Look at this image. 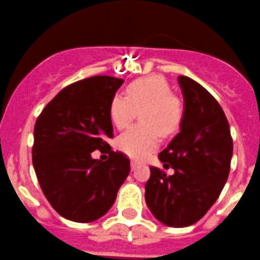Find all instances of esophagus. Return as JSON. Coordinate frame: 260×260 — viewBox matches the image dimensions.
Here are the masks:
<instances>
[{
    "label": "esophagus",
    "mask_w": 260,
    "mask_h": 260,
    "mask_svg": "<svg viewBox=\"0 0 260 260\" xmlns=\"http://www.w3.org/2000/svg\"><path fill=\"white\" fill-rule=\"evenodd\" d=\"M130 165H132V170H133V171H135L138 166H139V163H138L137 160H132V163H130Z\"/></svg>",
    "instance_id": "obj_1"
}]
</instances>
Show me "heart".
I'll list each match as a JSON object with an SVG mask.
<instances>
[{"instance_id": "obj_1", "label": "heart", "mask_w": 260, "mask_h": 260, "mask_svg": "<svg viewBox=\"0 0 260 260\" xmlns=\"http://www.w3.org/2000/svg\"><path fill=\"white\" fill-rule=\"evenodd\" d=\"M140 115L142 123L133 126L117 139V148L134 159L147 157L163 137L175 134L184 118V103L172 94L169 83L159 75L137 79L126 88V97L113 95L110 118L117 128L127 127Z\"/></svg>"}]
</instances>
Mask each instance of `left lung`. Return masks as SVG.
<instances>
[{
	"mask_svg": "<svg viewBox=\"0 0 260 260\" xmlns=\"http://www.w3.org/2000/svg\"><path fill=\"white\" fill-rule=\"evenodd\" d=\"M184 97L180 133L158 154L167 176L150 167L145 202L153 216L170 227L199 221L218 199L230 174L232 144L230 125L213 95L187 76H179Z\"/></svg>",
	"mask_w": 260,
	"mask_h": 260,
	"instance_id": "obj_1",
	"label": "left lung"
}]
</instances>
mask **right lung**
Returning a JSON list of instances; mask_svg holds the SVG:
<instances>
[{
    "instance_id": "right-lung-1",
    "label": "right lung",
    "mask_w": 260,
    "mask_h": 260,
    "mask_svg": "<svg viewBox=\"0 0 260 260\" xmlns=\"http://www.w3.org/2000/svg\"><path fill=\"white\" fill-rule=\"evenodd\" d=\"M123 84L93 76L66 86L34 126L33 166L44 197L63 218L88 223L105 216L130 172V160L111 150L110 102ZM108 152L107 161L91 157Z\"/></svg>"
}]
</instances>
